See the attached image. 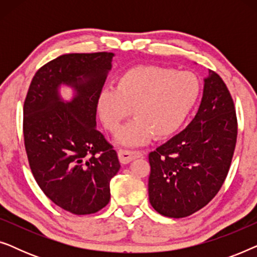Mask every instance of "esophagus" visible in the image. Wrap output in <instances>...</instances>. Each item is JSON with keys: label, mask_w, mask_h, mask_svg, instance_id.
Returning a JSON list of instances; mask_svg holds the SVG:
<instances>
[{"label": "esophagus", "mask_w": 257, "mask_h": 257, "mask_svg": "<svg viewBox=\"0 0 257 257\" xmlns=\"http://www.w3.org/2000/svg\"><path fill=\"white\" fill-rule=\"evenodd\" d=\"M142 156H143V153L139 152V151H128V150H119L118 151L119 160H120V163L124 165L131 163L132 160L137 159V158H140Z\"/></svg>", "instance_id": "esophagus-1"}]
</instances>
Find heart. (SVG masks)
I'll return each instance as SVG.
<instances>
[{
	"mask_svg": "<svg viewBox=\"0 0 257 257\" xmlns=\"http://www.w3.org/2000/svg\"><path fill=\"white\" fill-rule=\"evenodd\" d=\"M201 85L194 73L157 65H138L122 73L114 90L98 96L101 122L111 133L131 114L136 118L118 135L124 146L143 145L156 136L165 139L177 133L187 120L200 97Z\"/></svg>",
	"mask_w": 257,
	"mask_h": 257,
	"instance_id": "b5f03b06",
	"label": "heart"
}]
</instances>
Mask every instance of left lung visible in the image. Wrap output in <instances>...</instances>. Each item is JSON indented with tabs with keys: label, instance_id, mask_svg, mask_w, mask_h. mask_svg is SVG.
<instances>
[{
	"label": "left lung",
	"instance_id": "1",
	"mask_svg": "<svg viewBox=\"0 0 257 257\" xmlns=\"http://www.w3.org/2000/svg\"><path fill=\"white\" fill-rule=\"evenodd\" d=\"M236 137L233 98L222 78L209 70L193 120L149 154L153 208L164 216L180 219L205 207L226 180Z\"/></svg>",
	"mask_w": 257,
	"mask_h": 257
}]
</instances>
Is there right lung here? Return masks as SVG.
I'll return each instance as SVG.
<instances>
[{
    "instance_id": "add662e5",
    "label": "right lung",
    "mask_w": 257,
    "mask_h": 257,
    "mask_svg": "<svg viewBox=\"0 0 257 257\" xmlns=\"http://www.w3.org/2000/svg\"><path fill=\"white\" fill-rule=\"evenodd\" d=\"M112 52L68 54L35 73L23 107V135L35 180L64 210L97 213L110 201L120 168L117 152L96 128L97 100L112 68ZM61 85L75 91L70 102Z\"/></svg>"
}]
</instances>
